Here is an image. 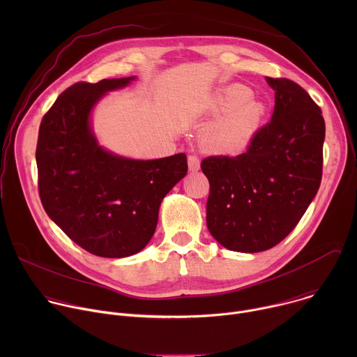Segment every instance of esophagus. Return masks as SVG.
<instances>
[{
  "mask_svg": "<svg viewBox=\"0 0 357 357\" xmlns=\"http://www.w3.org/2000/svg\"><path fill=\"white\" fill-rule=\"evenodd\" d=\"M188 167L190 172H196L200 169V160L197 155H189L188 157Z\"/></svg>",
  "mask_w": 357,
  "mask_h": 357,
  "instance_id": "esophagus-1",
  "label": "esophagus"
}]
</instances>
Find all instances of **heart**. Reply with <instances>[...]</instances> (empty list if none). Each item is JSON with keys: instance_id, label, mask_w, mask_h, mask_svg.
<instances>
[{"instance_id": "obj_1", "label": "heart", "mask_w": 357, "mask_h": 357, "mask_svg": "<svg viewBox=\"0 0 357 357\" xmlns=\"http://www.w3.org/2000/svg\"><path fill=\"white\" fill-rule=\"evenodd\" d=\"M211 113H220L202 131V144L218 154H236L244 149L259 131L266 106L251 97L243 84L219 89L209 101Z\"/></svg>"}]
</instances>
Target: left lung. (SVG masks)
Instances as JSON below:
<instances>
[{
    "mask_svg": "<svg viewBox=\"0 0 357 357\" xmlns=\"http://www.w3.org/2000/svg\"><path fill=\"white\" fill-rule=\"evenodd\" d=\"M274 113L237 157H209L206 223L226 248L259 252L277 245L298 225L322 179L325 120L318 105L289 79L266 77Z\"/></svg>",
    "mask_w": 357,
    "mask_h": 357,
    "instance_id": "1",
    "label": "left lung"
}]
</instances>
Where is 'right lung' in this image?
Masks as SVG:
<instances>
[{
  "instance_id": "right-lung-1",
  "label": "right lung",
  "mask_w": 357,
  "mask_h": 357,
  "mask_svg": "<svg viewBox=\"0 0 357 357\" xmlns=\"http://www.w3.org/2000/svg\"><path fill=\"white\" fill-rule=\"evenodd\" d=\"M134 79L70 86L43 116L38 135L45 212L76 244L106 259L132 256L149 243L162 199L188 172L185 154L141 161L98 144L90 124L94 106Z\"/></svg>"
}]
</instances>
